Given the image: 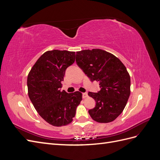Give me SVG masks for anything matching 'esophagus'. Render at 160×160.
Segmentation results:
<instances>
[{
  "label": "esophagus",
  "instance_id": "34e87169",
  "mask_svg": "<svg viewBox=\"0 0 160 160\" xmlns=\"http://www.w3.org/2000/svg\"><path fill=\"white\" fill-rule=\"evenodd\" d=\"M88 94L87 93H83V94H82V98H83V99L88 98Z\"/></svg>",
  "mask_w": 160,
  "mask_h": 160
}]
</instances>
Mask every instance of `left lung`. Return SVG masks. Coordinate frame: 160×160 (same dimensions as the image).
I'll return each mask as SVG.
<instances>
[{"instance_id":"8db88e82","label":"left lung","mask_w":160,"mask_h":160,"mask_svg":"<svg viewBox=\"0 0 160 160\" xmlns=\"http://www.w3.org/2000/svg\"><path fill=\"white\" fill-rule=\"evenodd\" d=\"M76 62L91 81L99 83L100 91L88 93L96 102L89 110L91 118L99 123L113 122L122 113L130 95L126 67L118 57L99 49L77 51Z\"/></svg>"}]
</instances>
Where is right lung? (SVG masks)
<instances>
[{"label": "right lung", "mask_w": 160, "mask_h": 160, "mask_svg": "<svg viewBox=\"0 0 160 160\" xmlns=\"http://www.w3.org/2000/svg\"><path fill=\"white\" fill-rule=\"evenodd\" d=\"M75 52H45L32 66L27 77L28 95L36 111L47 123L56 127L72 122L82 100L79 91H61L67 68L75 62Z\"/></svg>", "instance_id": "1"}]
</instances>
